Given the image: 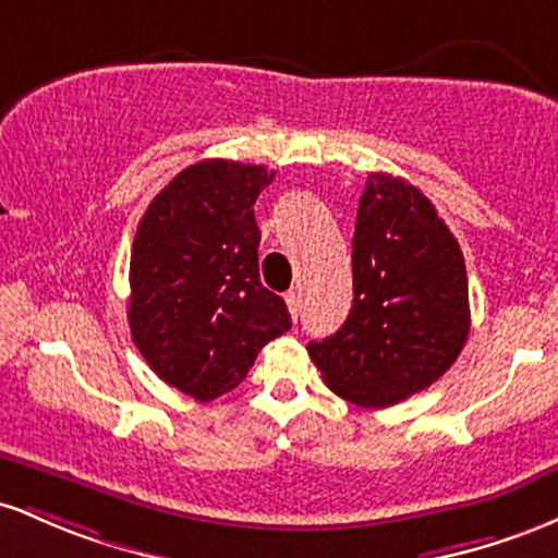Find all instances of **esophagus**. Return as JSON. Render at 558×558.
Listing matches in <instances>:
<instances>
[{"mask_svg":"<svg viewBox=\"0 0 558 558\" xmlns=\"http://www.w3.org/2000/svg\"><path fill=\"white\" fill-rule=\"evenodd\" d=\"M284 300H287V308H290V313H292V318H295V322H298L300 308H303V300H300V292L298 290L287 292Z\"/></svg>","mask_w":558,"mask_h":558,"instance_id":"esophagus-1","label":"esophagus"}]
</instances>
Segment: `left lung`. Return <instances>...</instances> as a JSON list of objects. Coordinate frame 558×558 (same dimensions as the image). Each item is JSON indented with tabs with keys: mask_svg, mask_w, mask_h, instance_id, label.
<instances>
[{
	"mask_svg": "<svg viewBox=\"0 0 558 558\" xmlns=\"http://www.w3.org/2000/svg\"><path fill=\"white\" fill-rule=\"evenodd\" d=\"M469 337L459 242L414 184L368 173L353 234V308L308 355L331 392L385 409L429 387Z\"/></svg>",
	"mask_w": 558,
	"mask_h": 558,
	"instance_id": "left-lung-1",
	"label": "left lung"
}]
</instances>
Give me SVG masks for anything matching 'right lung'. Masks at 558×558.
<instances>
[{
  "instance_id": "1",
  "label": "right lung",
  "mask_w": 558,
  "mask_h": 558,
  "mask_svg": "<svg viewBox=\"0 0 558 558\" xmlns=\"http://www.w3.org/2000/svg\"><path fill=\"white\" fill-rule=\"evenodd\" d=\"M274 171L234 160L184 168L149 203L131 247V340L166 385L199 403L234 390L292 327L260 284L255 199Z\"/></svg>"
}]
</instances>
